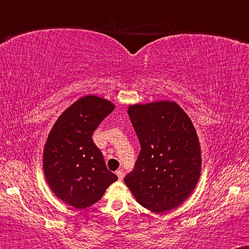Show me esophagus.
<instances>
[{"instance_id": "34e87169", "label": "esophagus", "mask_w": 249, "mask_h": 249, "mask_svg": "<svg viewBox=\"0 0 249 249\" xmlns=\"http://www.w3.org/2000/svg\"><path fill=\"white\" fill-rule=\"evenodd\" d=\"M116 176H118L120 180H121L122 178H124V172H122V170H118L116 171Z\"/></svg>"}]
</instances>
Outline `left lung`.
I'll return each instance as SVG.
<instances>
[{
    "mask_svg": "<svg viewBox=\"0 0 249 249\" xmlns=\"http://www.w3.org/2000/svg\"><path fill=\"white\" fill-rule=\"evenodd\" d=\"M141 151L125 185L143 207L155 213L176 209L200 178L201 149L188 114L175 101L128 106Z\"/></svg>",
    "mask_w": 249,
    "mask_h": 249,
    "instance_id": "8db88e82",
    "label": "left lung"
}]
</instances>
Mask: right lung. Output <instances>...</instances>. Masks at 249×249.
I'll return each mask as SVG.
<instances>
[{
    "label": "right lung",
    "mask_w": 249,
    "mask_h": 249,
    "mask_svg": "<svg viewBox=\"0 0 249 249\" xmlns=\"http://www.w3.org/2000/svg\"><path fill=\"white\" fill-rule=\"evenodd\" d=\"M114 108L101 96H81L50 130L43 150L44 176L55 197L73 209L92 206L118 179L92 140L93 131Z\"/></svg>",
    "instance_id": "right-lung-1"
}]
</instances>
